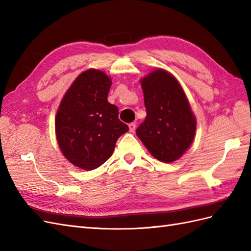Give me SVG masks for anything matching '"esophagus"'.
Returning a JSON list of instances; mask_svg holds the SVG:
<instances>
[{
	"label": "esophagus",
	"instance_id": "1",
	"mask_svg": "<svg viewBox=\"0 0 251 251\" xmlns=\"http://www.w3.org/2000/svg\"><path fill=\"white\" fill-rule=\"evenodd\" d=\"M128 128H130V132H135L136 130V124L135 123H131L130 125H128Z\"/></svg>",
	"mask_w": 251,
	"mask_h": 251
}]
</instances>
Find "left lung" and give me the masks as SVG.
Here are the masks:
<instances>
[{"mask_svg": "<svg viewBox=\"0 0 251 251\" xmlns=\"http://www.w3.org/2000/svg\"><path fill=\"white\" fill-rule=\"evenodd\" d=\"M141 87L147 117L136 134L158 160H177L191 147L196 133V118L184 91L163 69L143 77Z\"/></svg>", "mask_w": 251, "mask_h": 251, "instance_id": "8db88e82", "label": "left lung"}]
</instances>
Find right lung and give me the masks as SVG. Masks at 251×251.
Returning <instances> with one entry per match:
<instances>
[{
    "instance_id": "obj_1",
    "label": "right lung",
    "mask_w": 251,
    "mask_h": 251,
    "mask_svg": "<svg viewBox=\"0 0 251 251\" xmlns=\"http://www.w3.org/2000/svg\"><path fill=\"white\" fill-rule=\"evenodd\" d=\"M112 81L89 69L68 89L55 117V133L64 156L79 169L92 171L112 156L117 139L128 131L118 108L108 101Z\"/></svg>"
}]
</instances>
